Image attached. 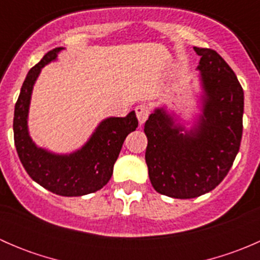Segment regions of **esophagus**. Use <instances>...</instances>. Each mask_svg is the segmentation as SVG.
I'll use <instances>...</instances> for the list:
<instances>
[{"label": "esophagus", "instance_id": "1", "mask_svg": "<svg viewBox=\"0 0 260 260\" xmlns=\"http://www.w3.org/2000/svg\"><path fill=\"white\" fill-rule=\"evenodd\" d=\"M135 111H136V114H137V118H138V120H140V123H141V124H143V123L146 122L147 118H148V115H149L148 106H147V104H145V103H141L140 106L136 107Z\"/></svg>", "mask_w": 260, "mask_h": 260}]
</instances>
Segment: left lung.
<instances>
[{
  "instance_id": "left-lung-1",
  "label": "left lung",
  "mask_w": 260,
  "mask_h": 260,
  "mask_svg": "<svg viewBox=\"0 0 260 260\" xmlns=\"http://www.w3.org/2000/svg\"><path fill=\"white\" fill-rule=\"evenodd\" d=\"M193 50L205 91L199 123L181 133L183 127L161 108L145 124L149 180L157 192L175 199L214 190L233 166L243 135L244 91L237 75L215 50Z\"/></svg>"
}]
</instances>
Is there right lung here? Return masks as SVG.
Instances as JSON below:
<instances>
[{
	"instance_id": "right-lung-1",
	"label": "right lung",
	"mask_w": 260,
	"mask_h": 260,
	"mask_svg": "<svg viewBox=\"0 0 260 260\" xmlns=\"http://www.w3.org/2000/svg\"><path fill=\"white\" fill-rule=\"evenodd\" d=\"M60 50L62 48L50 50L27 73L15 104L14 140L21 164L35 182L56 195L81 196L108 183L123 142L138 127V119L135 112L124 118H107L85 146L74 153L54 154L36 147L27 131L31 91L41 68L56 59Z\"/></svg>"
}]
</instances>
